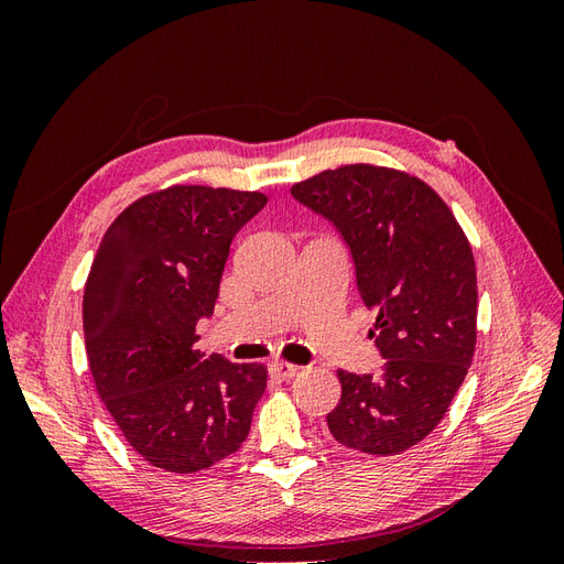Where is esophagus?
<instances>
[{
	"mask_svg": "<svg viewBox=\"0 0 564 564\" xmlns=\"http://www.w3.org/2000/svg\"><path fill=\"white\" fill-rule=\"evenodd\" d=\"M299 373V367L296 365H289V362H272L270 365V377H275L280 381H286L292 379Z\"/></svg>",
	"mask_w": 564,
	"mask_h": 564,
	"instance_id": "esophagus-1",
	"label": "esophagus"
}]
</instances>
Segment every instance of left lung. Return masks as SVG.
Here are the masks:
<instances>
[{
	"label": "left lung",
	"mask_w": 564,
	"mask_h": 564,
	"mask_svg": "<svg viewBox=\"0 0 564 564\" xmlns=\"http://www.w3.org/2000/svg\"><path fill=\"white\" fill-rule=\"evenodd\" d=\"M292 195L350 247L357 289L377 311L379 377L338 369L334 440L392 456L435 431L473 362L477 275L468 237L429 183L373 164L327 169Z\"/></svg>",
	"instance_id": "8db88e82"
}]
</instances>
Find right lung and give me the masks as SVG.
I'll list each match as a JSON object with an SVG mask.
<instances>
[{
    "mask_svg": "<svg viewBox=\"0 0 564 564\" xmlns=\"http://www.w3.org/2000/svg\"><path fill=\"white\" fill-rule=\"evenodd\" d=\"M263 193L172 185L119 214L84 286L89 369L117 429L150 466L197 473L242 447L268 369L195 350L232 237Z\"/></svg>",
    "mask_w": 564,
    "mask_h": 564,
    "instance_id": "obj_1",
    "label": "right lung"
}]
</instances>
